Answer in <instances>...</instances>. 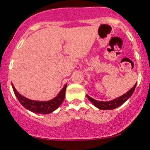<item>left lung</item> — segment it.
<instances>
[{
	"label": "left lung",
	"instance_id": "1",
	"mask_svg": "<svg viewBox=\"0 0 150 150\" xmlns=\"http://www.w3.org/2000/svg\"><path fill=\"white\" fill-rule=\"evenodd\" d=\"M137 83L133 86V88H131L128 92L126 93L124 95L121 96L120 97L117 98H115L113 100H109V101H99V100H96L95 99H93V98L90 97L89 96L87 95L88 98L89 99L90 101L96 107H97L98 108L101 110H111L114 109V108H117V107L120 106L122 105L124 102L127 101L129 98L132 96L133 94L135 88H136Z\"/></svg>",
	"mask_w": 150,
	"mask_h": 150
}]
</instances>
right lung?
<instances>
[{
    "label": "right lung",
    "mask_w": 150,
    "mask_h": 150,
    "mask_svg": "<svg viewBox=\"0 0 150 150\" xmlns=\"http://www.w3.org/2000/svg\"><path fill=\"white\" fill-rule=\"evenodd\" d=\"M11 86L14 93H15L20 103L25 108L31 111V112L40 113V114H48V113H52L55 110L57 109L64 100V97H65L66 88H67V84H65L62 89L59 91L58 95L52 100H47V101H39V100H34L26 98L24 96H21L16 91L12 83Z\"/></svg>",
    "instance_id": "obj_1"
}]
</instances>
